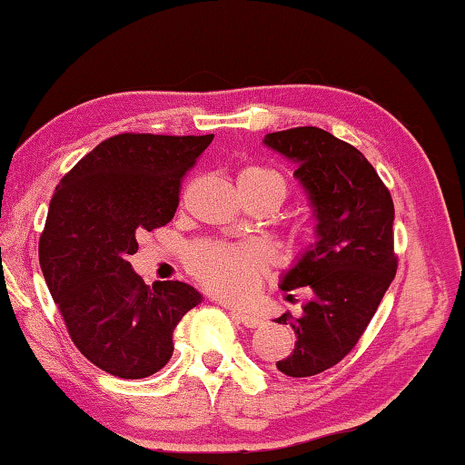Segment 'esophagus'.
I'll list each match as a JSON object with an SVG mask.
<instances>
[{
  "label": "esophagus",
  "instance_id": "esophagus-1",
  "mask_svg": "<svg viewBox=\"0 0 465 465\" xmlns=\"http://www.w3.org/2000/svg\"><path fill=\"white\" fill-rule=\"evenodd\" d=\"M233 316L238 318L243 326L246 328H261L264 322H262V318H258L256 313H248V312H235L233 310Z\"/></svg>",
  "mask_w": 465,
  "mask_h": 465
}]
</instances>
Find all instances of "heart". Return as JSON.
Here are the masks:
<instances>
[{
    "label": "heart",
    "instance_id": "heart-1",
    "mask_svg": "<svg viewBox=\"0 0 465 465\" xmlns=\"http://www.w3.org/2000/svg\"><path fill=\"white\" fill-rule=\"evenodd\" d=\"M238 188L243 194H266L281 203L287 196L289 184L282 172L254 163L240 170ZM188 262L196 279L213 293L225 299H246L269 266V256L258 246L203 243L191 252Z\"/></svg>",
    "mask_w": 465,
    "mask_h": 465
}]
</instances>
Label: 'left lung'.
Wrapping results in <instances>:
<instances>
[{
    "label": "left lung",
    "mask_w": 465,
    "mask_h": 465,
    "mask_svg": "<svg viewBox=\"0 0 465 465\" xmlns=\"http://www.w3.org/2000/svg\"><path fill=\"white\" fill-rule=\"evenodd\" d=\"M264 145L297 163L295 178L316 217V242L282 274L281 289L310 287L299 318L279 324L295 330V349L277 361L289 377L334 367L355 349L396 277L393 201L367 157L318 127L269 133Z\"/></svg>",
    "instance_id": "1"
}]
</instances>
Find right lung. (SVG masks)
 I'll use <instances>...</instances> for the list:
<instances>
[{"label": "right lung", "mask_w": 465, "mask_h": 465, "mask_svg": "<svg viewBox=\"0 0 465 465\" xmlns=\"http://www.w3.org/2000/svg\"><path fill=\"white\" fill-rule=\"evenodd\" d=\"M211 141L121 133L54 188L38 261L74 344L102 371L123 380L160 371L178 322L203 302L186 282L145 285L129 256L141 233L172 222L180 183Z\"/></svg>", "instance_id": "obj_1"}]
</instances>
